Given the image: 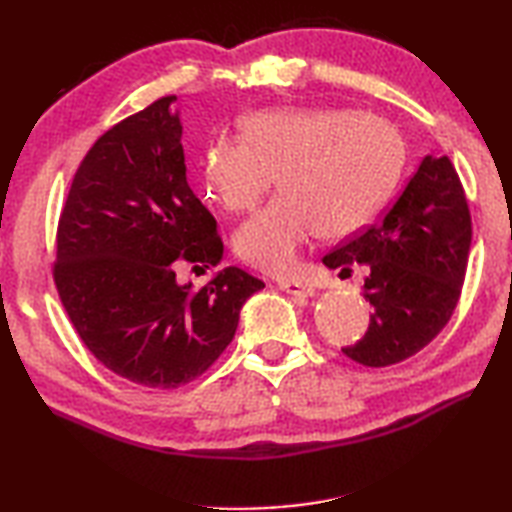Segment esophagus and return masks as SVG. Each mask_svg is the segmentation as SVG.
<instances>
[{
	"label": "esophagus",
	"mask_w": 512,
	"mask_h": 512,
	"mask_svg": "<svg viewBox=\"0 0 512 512\" xmlns=\"http://www.w3.org/2000/svg\"><path fill=\"white\" fill-rule=\"evenodd\" d=\"M277 287H280L282 291L291 293V296H296V298H309V296H314V293H316L311 284L300 282V280H280V282H277Z\"/></svg>",
	"instance_id": "obj_1"
}]
</instances>
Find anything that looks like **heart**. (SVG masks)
Masks as SVG:
<instances>
[{"label":"heart","instance_id":"heart-1","mask_svg":"<svg viewBox=\"0 0 512 512\" xmlns=\"http://www.w3.org/2000/svg\"><path fill=\"white\" fill-rule=\"evenodd\" d=\"M404 164L388 121L343 108L264 110L219 137L203 162L205 187L228 212H248L277 178L280 196L246 221L235 250L266 273H289L318 235L348 237L375 219Z\"/></svg>","mask_w":512,"mask_h":512}]
</instances>
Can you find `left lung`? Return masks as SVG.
I'll use <instances>...</instances> for the list:
<instances>
[{"label": "left lung", "mask_w": 512, "mask_h": 512, "mask_svg": "<svg viewBox=\"0 0 512 512\" xmlns=\"http://www.w3.org/2000/svg\"><path fill=\"white\" fill-rule=\"evenodd\" d=\"M470 244V207L454 164L427 155L381 223L323 257L327 268H370L363 284L372 305L368 332L343 352L361 366L384 368L429 345L461 298Z\"/></svg>", "instance_id": "1"}]
</instances>
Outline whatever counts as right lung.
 I'll return each instance as SVG.
<instances>
[{
	"instance_id": "1",
	"label": "right lung",
	"mask_w": 512,
	"mask_h": 512,
	"mask_svg": "<svg viewBox=\"0 0 512 512\" xmlns=\"http://www.w3.org/2000/svg\"><path fill=\"white\" fill-rule=\"evenodd\" d=\"M176 97L103 133L72 180L58 221L60 302L103 366L140 386L178 388L235 339L239 311L264 282L237 266L203 289L176 282L180 262L216 266L214 216L187 185Z\"/></svg>"
}]
</instances>
